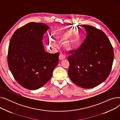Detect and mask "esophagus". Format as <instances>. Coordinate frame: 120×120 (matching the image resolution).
<instances>
[{
	"instance_id": "34e87169",
	"label": "esophagus",
	"mask_w": 120,
	"mask_h": 120,
	"mask_svg": "<svg viewBox=\"0 0 120 120\" xmlns=\"http://www.w3.org/2000/svg\"><path fill=\"white\" fill-rule=\"evenodd\" d=\"M65 57H66L64 55L62 54H60L59 55V59L60 60H63L65 58Z\"/></svg>"
}]
</instances>
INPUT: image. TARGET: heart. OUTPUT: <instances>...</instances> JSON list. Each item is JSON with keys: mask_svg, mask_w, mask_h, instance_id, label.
<instances>
[{"mask_svg": "<svg viewBox=\"0 0 120 120\" xmlns=\"http://www.w3.org/2000/svg\"><path fill=\"white\" fill-rule=\"evenodd\" d=\"M74 32L72 28H68L59 30L55 34V39L57 42L66 41L63 43V47L67 50H71L76 48L79 42V36ZM56 46V44L52 40H49L47 42V47L52 49Z\"/></svg>", "mask_w": 120, "mask_h": 120, "instance_id": "b5f03b06", "label": "heart"}]
</instances>
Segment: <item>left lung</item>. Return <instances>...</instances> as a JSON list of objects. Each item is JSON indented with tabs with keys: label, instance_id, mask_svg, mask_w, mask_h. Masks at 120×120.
<instances>
[{
	"label": "left lung",
	"instance_id": "obj_1",
	"mask_svg": "<svg viewBox=\"0 0 120 120\" xmlns=\"http://www.w3.org/2000/svg\"><path fill=\"white\" fill-rule=\"evenodd\" d=\"M86 31L84 42L71 52L68 74L78 86L91 89L104 82L110 73L114 51L106 34L90 25H83Z\"/></svg>",
	"mask_w": 120,
	"mask_h": 120
}]
</instances>
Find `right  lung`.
<instances>
[{"mask_svg":"<svg viewBox=\"0 0 120 120\" xmlns=\"http://www.w3.org/2000/svg\"><path fill=\"white\" fill-rule=\"evenodd\" d=\"M49 29L44 23L30 22L18 29L11 38L8 64L15 80L27 89L45 85L58 64L59 53L45 52L43 45V35Z\"/></svg>","mask_w":120,"mask_h":120,"instance_id":"obj_1","label":"right lung"}]
</instances>
